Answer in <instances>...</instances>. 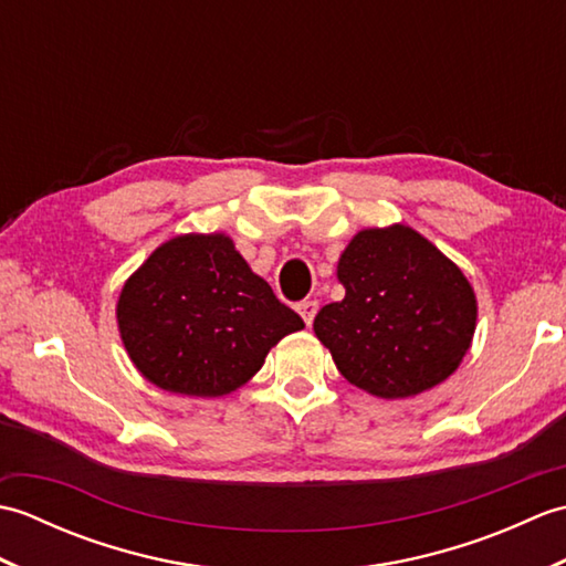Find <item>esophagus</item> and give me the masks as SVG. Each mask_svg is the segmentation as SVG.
Instances as JSON below:
<instances>
[{
	"label": "esophagus",
	"instance_id": "obj_1",
	"mask_svg": "<svg viewBox=\"0 0 566 566\" xmlns=\"http://www.w3.org/2000/svg\"><path fill=\"white\" fill-rule=\"evenodd\" d=\"M316 311H318L316 298H306V302L298 304V314H302V318L306 321V326H311V323H314Z\"/></svg>",
	"mask_w": 566,
	"mask_h": 566
}]
</instances>
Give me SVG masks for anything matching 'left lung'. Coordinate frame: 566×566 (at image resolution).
I'll return each instance as SVG.
<instances>
[{"instance_id":"left-lung-1","label":"left lung","mask_w":566,"mask_h":566,"mask_svg":"<svg viewBox=\"0 0 566 566\" xmlns=\"http://www.w3.org/2000/svg\"><path fill=\"white\" fill-rule=\"evenodd\" d=\"M340 302L314 321L340 375L379 399H406L460 367L476 328L462 270L413 228H365L343 250Z\"/></svg>"}]
</instances>
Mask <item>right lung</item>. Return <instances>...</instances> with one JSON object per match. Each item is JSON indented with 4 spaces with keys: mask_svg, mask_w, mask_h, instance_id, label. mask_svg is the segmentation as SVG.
I'll return each mask as SVG.
<instances>
[{
    "mask_svg": "<svg viewBox=\"0 0 566 566\" xmlns=\"http://www.w3.org/2000/svg\"><path fill=\"white\" fill-rule=\"evenodd\" d=\"M116 318L143 377L203 399L243 387L284 335L304 328L223 233L163 243L126 280Z\"/></svg>",
    "mask_w": 566,
    "mask_h": 566,
    "instance_id": "obj_1",
    "label": "right lung"
}]
</instances>
